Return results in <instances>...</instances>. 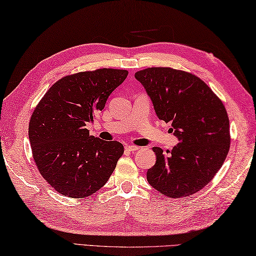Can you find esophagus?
Returning a JSON list of instances; mask_svg holds the SVG:
<instances>
[{"mask_svg": "<svg viewBox=\"0 0 256 256\" xmlns=\"http://www.w3.org/2000/svg\"><path fill=\"white\" fill-rule=\"evenodd\" d=\"M124 148L127 149L128 152H136V150H138L139 149V147H137V146H132V144H126V146H124Z\"/></svg>", "mask_w": 256, "mask_h": 256, "instance_id": "obj_1", "label": "esophagus"}]
</instances>
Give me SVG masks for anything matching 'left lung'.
I'll use <instances>...</instances> for the list:
<instances>
[{"label": "left lung", "mask_w": 256, "mask_h": 256, "mask_svg": "<svg viewBox=\"0 0 256 256\" xmlns=\"http://www.w3.org/2000/svg\"><path fill=\"white\" fill-rule=\"evenodd\" d=\"M150 98L157 117L172 122L178 139L168 155L154 147L156 162L147 180L170 198L187 197L213 180L230 150V122L222 101L203 80L172 68L134 74Z\"/></svg>", "instance_id": "1"}]
</instances>
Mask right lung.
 I'll use <instances>...</instances> for the list:
<instances>
[{"label":"right lung","instance_id":"obj_1","mask_svg":"<svg viewBox=\"0 0 256 256\" xmlns=\"http://www.w3.org/2000/svg\"><path fill=\"white\" fill-rule=\"evenodd\" d=\"M127 70L98 69L66 76L38 102L28 124L34 162L43 178L60 194L82 198L112 176L122 144L89 134L86 126L104 108Z\"/></svg>","mask_w":256,"mask_h":256}]
</instances>
